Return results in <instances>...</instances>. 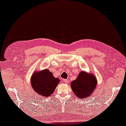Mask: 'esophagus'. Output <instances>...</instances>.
<instances>
[{
  "label": "esophagus",
  "mask_w": 126,
  "mask_h": 126,
  "mask_svg": "<svg viewBox=\"0 0 126 126\" xmlns=\"http://www.w3.org/2000/svg\"><path fill=\"white\" fill-rule=\"evenodd\" d=\"M63 82H65V83H66V84H68L69 82V81L68 80H66V79H63Z\"/></svg>",
  "instance_id": "obj_1"
}]
</instances>
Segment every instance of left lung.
I'll use <instances>...</instances> for the list:
<instances>
[{
    "instance_id": "left-lung-1",
    "label": "left lung",
    "mask_w": 126,
    "mask_h": 126,
    "mask_svg": "<svg viewBox=\"0 0 126 126\" xmlns=\"http://www.w3.org/2000/svg\"><path fill=\"white\" fill-rule=\"evenodd\" d=\"M97 85V81L94 74L81 71L76 80L70 83V87L79 99L88 98L93 94Z\"/></svg>"
}]
</instances>
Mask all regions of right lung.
I'll return each instance as SVG.
<instances>
[{
    "label": "right lung",
    "instance_id": "add662e5",
    "mask_svg": "<svg viewBox=\"0 0 126 126\" xmlns=\"http://www.w3.org/2000/svg\"><path fill=\"white\" fill-rule=\"evenodd\" d=\"M60 81V79L54 77L47 69L35 71L30 79L31 85L35 92L44 97L51 95Z\"/></svg>",
    "mask_w": 126,
    "mask_h": 126
}]
</instances>
